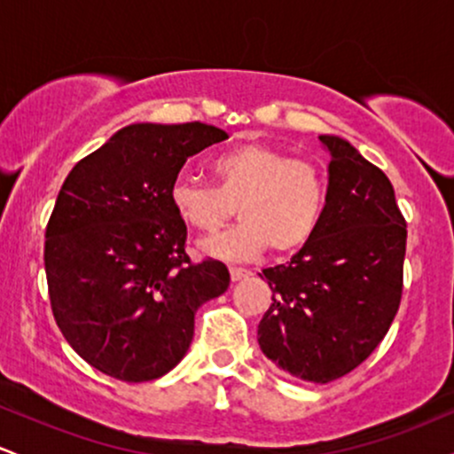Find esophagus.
I'll return each instance as SVG.
<instances>
[{
	"label": "esophagus",
	"instance_id": "1",
	"mask_svg": "<svg viewBox=\"0 0 454 454\" xmlns=\"http://www.w3.org/2000/svg\"><path fill=\"white\" fill-rule=\"evenodd\" d=\"M249 270L247 269H241V267H231V279L232 281H241L245 278H249Z\"/></svg>",
	"mask_w": 454,
	"mask_h": 454
}]
</instances>
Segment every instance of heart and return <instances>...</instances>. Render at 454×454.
I'll list each match as a JSON object with an SVG mask.
<instances>
[{
	"label": "heart",
	"mask_w": 454,
	"mask_h": 454,
	"mask_svg": "<svg viewBox=\"0 0 454 454\" xmlns=\"http://www.w3.org/2000/svg\"><path fill=\"white\" fill-rule=\"evenodd\" d=\"M215 185L179 176L168 198L176 215L198 231H217L237 205L241 222L231 231L202 239V254L247 260L264 249L299 252L311 241L326 209L328 185L314 161L290 158L273 145L243 143L213 158Z\"/></svg>",
	"instance_id": "heart-1"
}]
</instances>
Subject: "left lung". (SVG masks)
I'll return each instance as SVG.
<instances>
[{"label": "left lung", "mask_w": 454, "mask_h": 454, "mask_svg": "<svg viewBox=\"0 0 454 454\" xmlns=\"http://www.w3.org/2000/svg\"><path fill=\"white\" fill-rule=\"evenodd\" d=\"M317 138L331 153L325 215L290 262L260 275L273 303L258 343L290 376L326 384L358 367L393 325L408 231L388 176L348 140Z\"/></svg>", "instance_id": "1"}]
</instances>
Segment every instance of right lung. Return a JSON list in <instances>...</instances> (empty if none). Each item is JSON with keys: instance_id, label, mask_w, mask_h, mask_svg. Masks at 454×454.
I'll list each match as a JSON object with an SVG mask.
<instances>
[{"instance_id": "1", "label": "right lung", "mask_w": 454, "mask_h": 454, "mask_svg": "<svg viewBox=\"0 0 454 454\" xmlns=\"http://www.w3.org/2000/svg\"><path fill=\"white\" fill-rule=\"evenodd\" d=\"M207 123H132L66 176L46 226L53 316L81 358L123 382L179 364L198 307L226 293L220 260L194 264L170 185L190 155L226 140Z\"/></svg>"}]
</instances>
